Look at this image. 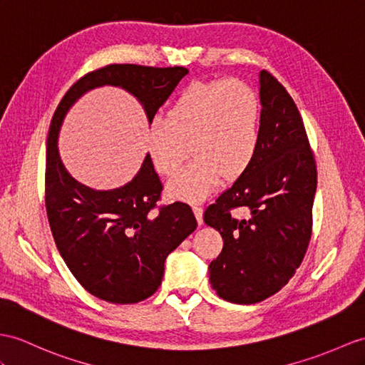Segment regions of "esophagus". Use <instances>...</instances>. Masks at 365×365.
<instances>
[{"label": "esophagus", "mask_w": 365, "mask_h": 365, "mask_svg": "<svg viewBox=\"0 0 365 365\" xmlns=\"http://www.w3.org/2000/svg\"><path fill=\"white\" fill-rule=\"evenodd\" d=\"M193 212H195V217L198 220V225H202V207L198 206V204H195Z\"/></svg>", "instance_id": "34e87169"}]
</instances>
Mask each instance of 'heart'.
Returning <instances> with one entry per match:
<instances>
[{
  "instance_id": "1",
  "label": "heart",
  "mask_w": 365,
  "mask_h": 365,
  "mask_svg": "<svg viewBox=\"0 0 365 365\" xmlns=\"http://www.w3.org/2000/svg\"><path fill=\"white\" fill-rule=\"evenodd\" d=\"M263 131L260 97L243 80H195L178 94L164 120L148 131L147 153L155 172L172 176L185 147L193 161L167 184V195L202 201L221 180L243 176L259 155Z\"/></svg>"
}]
</instances>
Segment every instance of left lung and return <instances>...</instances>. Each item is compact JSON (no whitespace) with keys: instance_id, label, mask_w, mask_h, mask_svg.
Segmentation results:
<instances>
[{"instance_id":"8db88e82","label":"left lung","mask_w":365,"mask_h":365,"mask_svg":"<svg viewBox=\"0 0 365 365\" xmlns=\"http://www.w3.org/2000/svg\"><path fill=\"white\" fill-rule=\"evenodd\" d=\"M259 85V155L204 212V223L223 237V251L209 264L210 285L221 299L243 305L268 299L294 275L311 238L317 185L316 161L294 101L268 71H260ZM238 207L250 218L230 216Z\"/></svg>"}]
</instances>
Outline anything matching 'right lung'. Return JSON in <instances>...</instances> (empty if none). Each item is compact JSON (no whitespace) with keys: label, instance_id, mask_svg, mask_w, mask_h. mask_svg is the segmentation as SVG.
<instances>
[{"label":"right lung","instance_id":"1","mask_svg":"<svg viewBox=\"0 0 365 365\" xmlns=\"http://www.w3.org/2000/svg\"><path fill=\"white\" fill-rule=\"evenodd\" d=\"M187 73L182 66H103L69 88L51 120L44 201L52 237L80 285L110 304H136L155 294L163 282L167 255L198 223L184 202L156 209L163 184L148 155L138 175L122 187L94 190L76 181L58 155L61 122L85 93L111 85L135 96L152 123L159 106Z\"/></svg>","mask_w":365,"mask_h":365}]
</instances>
